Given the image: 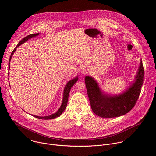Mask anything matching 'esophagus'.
<instances>
[{"mask_svg":"<svg viewBox=\"0 0 156 156\" xmlns=\"http://www.w3.org/2000/svg\"><path fill=\"white\" fill-rule=\"evenodd\" d=\"M81 73H82L83 74H86V73H87V69L86 68L84 67V68L82 69V70H81Z\"/></svg>","mask_w":156,"mask_h":156,"instance_id":"esophagus-1","label":"esophagus"}]
</instances>
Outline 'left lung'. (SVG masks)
<instances>
[{
    "label": "left lung",
    "mask_w": 156,
    "mask_h": 156,
    "mask_svg": "<svg viewBox=\"0 0 156 156\" xmlns=\"http://www.w3.org/2000/svg\"><path fill=\"white\" fill-rule=\"evenodd\" d=\"M144 79V70L141 61L135 83L122 94L110 96L102 93L93 78L86 76L84 80L87 93L94 113L101 117L113 118L129 112L139 98Z\"/></svg>",
    "instance_id": "left-lung-1"
}]
</instances>
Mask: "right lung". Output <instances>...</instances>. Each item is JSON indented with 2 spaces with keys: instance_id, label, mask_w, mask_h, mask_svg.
Wrapping results in <instances>:
<instances>
[{
  "instance_id": "right-lung-1",
  "label": "right lung",
  "mask_w": 156,
  "mask_h": 156,
  "mask_svg": "<svg viewBox=\"0 0 156 156\" xmlns=\"http://www.w3.org/2000/svg\"><path fill=\"white\" fill-rule=\"evenodd\" d=\"M39 34V33H34V34H30L27 36H26L25 38H23V39H22L21 41H20V42L18 44V45L16 46V48L14 49V50L12 51L11 55H10V59H9V69H10V60H11V58L13 54V53L15 52L16 49V48L18 47L19 46H20L21 44L24 43L25 42H26L27 41H28L29 39L31 38V37H33L34 36H36ZM78 77L69 81L67 84H66L65 87V89H64V91H63V101H62V105L60 106V107L59 108V109L58 110L57 112L54 114H52L49 116H46V117H38V116H36V115H33V117H36V118H37V119H42V120H49V119H55V118H57L58 117H59L62 113L63 112L64 110L65 109L66 107V105H67V102H68V99H69V93H70V91L71 90L72 87L75 84V83L78 81Z\"/></svg>"
}]
</instances>
